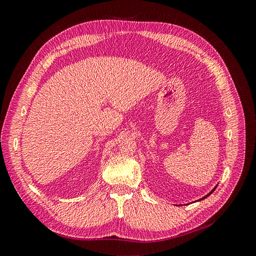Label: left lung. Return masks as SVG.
Segmentation results:
<instances>
[{
  "instance_id": "obj_1",
  "label": "left lung",
  "mask_w": 256,
  "mask_h": 256,
  "mask_svg": "<svg viewBox=\"0 0 256 256\" xmlns=\"http://www.w3.org/2000/svg\"><path fill=\"white\" fill-rule=\"evenodd\" d=\"M216 187H214V189H212V191H210V192H209V193H208V194H207V196H204V198H200V200H204V198H207V196H210V194H212V192H214V190H216Z\"/></svg>"
}]
</instances>
